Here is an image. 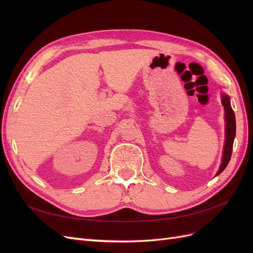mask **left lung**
<instances>
[{
	"label": "left lung",
	"instance_id": "8db88e82",
	"mask_svg": "<svg viewBox=\"0 0 253 253\" xmlns=\"http://www.w3.org/2000/svg\"><path fill=\"white\" fill-rule=\"evenodd\" d=\"M221 104L224 105L225 109V120H226V140L224 145V153H223V159H221V164L219 167V170L216 173V176L219 175L221 172L225 170V168L229 164V160L231 158L232 154V148H233V141L235 137V115L231 108L230 104V98L227 95H221Z\"/></svg>",
	"mask_w": 253,
	"mask_h": 253
}]
</instances>
